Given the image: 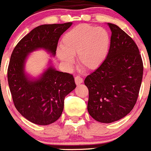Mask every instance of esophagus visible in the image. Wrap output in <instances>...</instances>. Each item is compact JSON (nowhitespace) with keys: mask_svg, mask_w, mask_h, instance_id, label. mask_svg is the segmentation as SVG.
<instances>
[{"mask_svg":"<svg viewBox=\"0 0 151 151\" xmlns=\"http://www.w3.org/2000/svg\"><path fill=\"white\" fill-rule=\"evenodd\" d=\"M75 82L76 84V85H78V84L83 83V79L82 78H81L80 76H76L75 78Z\"/></svg>","mask_w":151,"mask_h":151,"instance_id":"1","label":"esophagus"}]
</instances>
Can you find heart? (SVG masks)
<instances>
[{"mask_svg":"<svg viewBox=\"0 0 151 151\" xmlns=\"http://www.w3.org/2000/svg\"><path fill=\"white\" fill-rule=\"evenodd\" d=\"M110 44V35L104 28L81 24L64 35L57 56L64 65L71 67L73 57L78 55V64L83 69L94 70L105 60Z\"/></svg>","mask_w":151,"mask_h":151,"instance_id":"1","label":"heart"}]
</instances>
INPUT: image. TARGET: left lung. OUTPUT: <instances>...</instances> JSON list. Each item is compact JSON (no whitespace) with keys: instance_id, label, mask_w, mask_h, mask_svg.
Instances as JSON below:
<instances>
[{"instance_id":"1","label":"left lung","mask_w":151,"mask_h":151,"mask_svg":"<svg viewBox=\"0 0 151 151\" xmlns=\"http://www.w3.org/2000/svg\"><path fill=\"white\" fill-rule=\"evenodd\" d=\"M108 26L112 32L108 54L84 80L89 90L88 113L101 123L118 121L133 110L143 76L136 43L117 25L108 23Z\"/></svg>"}]
</instances>
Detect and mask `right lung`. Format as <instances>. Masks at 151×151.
I'll use <instances>...</instances> for the list:
<instances>
[{"instance_id": "add662e5", "label": "right lung", "mask_w": 151, "mask_h": 151, "mask_svg": "<svg viewBox=\"0 0 151 151\" xmlns=\"http://www.w3.org/2000/svg\"><path fill=\"white\" fill-rule=\"evenodd\" d=\"M72 24L39 26L24 36L12 53L7 76L14 104L26 119L34 124L48 125L57 121L64 110L65 96L76 85L73 76L58 71L51 60L37 76L27 73L26 63L36 50H43L55 57L60 37Z\"/></svg>"}]
</instances>
